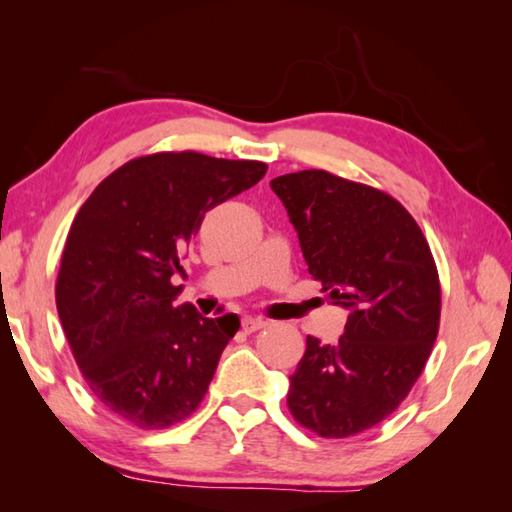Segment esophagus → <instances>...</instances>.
<instances>
[{
    "label": "esophagus",
    "mask_w": 512,
    "mask_h": 512,
    "mask_svg": "<svg viewBox=\"0 0 512 512\" xmlns=\"http://www.w3.org/2000/svg\"><path fill=\"white\" fill-rule=\"evenodd\" d=\"M242 328H244L246 332L262 330V328H266V321L259 319V317H244V319H242Z\"/></svg>",
    "instance_id": "1"
}]
</instances>
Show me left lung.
<instances>
[{
    "instance_id": "1",
    "label": "left lung",
    "mask_w": 512,
    "mask_h": 512,
    "mask_svg": "<svg viewBox=\"0 0 512 512\" xmlns=\"http://www.w3.org/2000/svg\"><path fill=\"white\" fill-rule=\"evenodd\" d=\"M299 235L308 273L347 310L336 343L308 336L288 407L323 438H347L396 411L422 374L440 325L431 248L391 195L310 169L270 180Z\"/></svg>"
}]
</instances>
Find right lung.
<instances>
[{
    "mask_svg": "<svg viewBox=\"0 0 512 512\" xmlns=\"http://www.w3.org/2000/svg\"><path fill=\"white\" fill-rule=\"evenodd\" d=\"M264 173L257 160L154 154L116 169L76 213L57 310L85 383L118 418L165 429L198 409L239 317L176 306L171 277L204 213Z\"/></svg>",
    "mask_w": 512,
    "mask_h": 512,
    "instance_id": "add662e5",
    "label": "right lung"
}]
</instances>
